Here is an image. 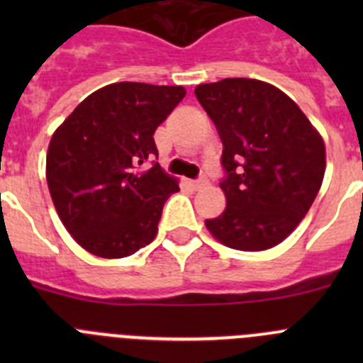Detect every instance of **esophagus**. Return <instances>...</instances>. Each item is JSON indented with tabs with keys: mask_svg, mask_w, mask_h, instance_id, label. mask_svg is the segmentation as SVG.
Returning <instances> with one entry per match:
<instances>
[{
	"mask_svg": "<svg viewBox=\"0 0 363 363\" xmlns=\"http://www.w3.org/2000/svg\"><path fill=\"white\" fill-rule=\"evenodd\" d=\"M189 185H191L192 189H201L207 185V179L205 178H200V179H189Z\"/></svg>",
	"mask_w": 363,
	"mask_h": 363,
	"instance_id": "obj_1",
	"label": "esophagus"
}]
</instances>
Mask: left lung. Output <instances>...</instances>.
Listing matches in <instances>:
<instances>
[{"mask_svg":"<svg viewBox=\"0 0 363 363\" xmlns=\"http://www.w3.org/2000/svg\"><path fill=\"white\" fill-rule=\"evenodd\" d=\"M223 143L227 207L205 220L236 251L284 242L309 213L325 174V143L301 108L271 83L225 78L194 89Z\"/></svg>","mask_w":363,"mask_h":363,"instance_id":"left-lung-1","label":"left lung"}]
</instances>
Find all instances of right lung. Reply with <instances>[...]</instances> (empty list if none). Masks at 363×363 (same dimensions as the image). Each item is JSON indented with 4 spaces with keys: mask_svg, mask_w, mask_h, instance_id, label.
<instances>
[{
    "mask_svg": "<svg viewBox=\"0 0 363 363\" xmlns=\"http://www.w3.org/2000/svg\"><path fill=\"white\" fill-rule=\"evenodd\" d=\"M182 85L120 82L86 96L50 138L47 184L57 216L85 251L125 258L158 233L178 179L158 163L154 130L185 98Z\"/></svg>",
    "mask_w": 363,
    "mask_h": 363,
    "instance_id": "obj_1",
    "label": "right lung"
}]
</instances>
